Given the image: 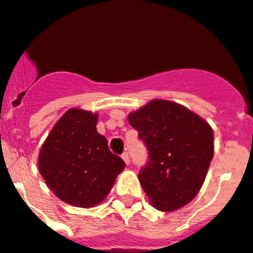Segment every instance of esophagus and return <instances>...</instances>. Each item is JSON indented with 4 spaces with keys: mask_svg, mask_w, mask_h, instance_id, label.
Listing matches in <instances>:
<instances>
[{
    "mask_svg": "<svg viewBox=\"0 0 253 253\" xmlns=\"http://www.w3.org/2000/svg\"><path fill=\"white\" fill-rule=\"evenodd\" d=\"M121 157H122V160H124V161H125V164H126V165H129V156H128V153L125 152L124 155L121 156Z\"/></svg>",
    "mask_w": 253,
    "mask_h": 253,
    "instance_id": "obj_1",
    "label": "esophagus"
}]
</instances>
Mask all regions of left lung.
<instances>
[{
	"mask_svg": "<svg viewBox=\"0 0 253 253\" xmlns=\"http://www.w3.org/2000/svg\"><path fill=\"white\" fill-rule=\"evenodd\" d=\"M127 119L150 151V162L138 178L151 206L172 212L190 204L201 190L213 157L209 122L169 100H151Z\"/></svg>",
	"mask_w": 253,
	"mask_h": 253,
	"instance_id": "1",
	"label": "left lung"
}]
</instances>
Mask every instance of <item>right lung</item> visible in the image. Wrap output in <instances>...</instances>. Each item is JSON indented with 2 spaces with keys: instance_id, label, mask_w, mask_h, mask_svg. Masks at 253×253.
Instances as JSON below:
<instances>
[{
  "instance_id": "right-lung-1",
  "label": "right lung",
  "mask_w": 253,
  "mask_h": 253,
  "mask_svg": "<svg viewBox=\"0 0 253 253\" xmlns=\"http://www.w3.org/2000/svg\"><path fill=\"white\" fill-rule=\"evenodd\" d=\"M97 112L70 108L40 150V173L49 190L71 206L89 209L100 205L126 166L97 132Z\"/></svg>"
}]
</instances>
